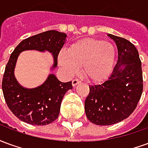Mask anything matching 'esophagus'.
<instances>
[{
    "mask_svg": "<svg viewBox=\"0 0 148 148\" xmlns=\"http://www.w3.org/2000/svg\"><path fill=\"white\" fill-rule=\"evenodd\" d=\"M81 82V81L79 79H77V78H75L74 80L72 81V85H73V86H77V84H79Z\"/></svg>",
    "mask_w": 148,
    "mask_h": 148,
    "instance_id": "obj_1",
    "label": "esophagus"
}]
</instances>
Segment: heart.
Here are the masks:
<instances>
[{
  "label": "heart",
  "instance_id": "b5f03b06",
  "mask_svg": "<svg viewBox=\"0 0 148 148\" xmlns=\"http://www.w3.org/2000/svg\"><path fill=\"white\" fill-rule=\"evenodd\" d=\"M116 51L111 43L97 39H83L74 42L67 51H61L58 63L67 74H74L82 66L88 80L100 82L111 73Z\"/></svg>",
  "mask_w": 148,
  "mask_h": 148
}]
</instances>
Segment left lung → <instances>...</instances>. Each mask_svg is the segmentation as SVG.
Here are the masks:
<instances>
[{
	"label": "left lung",
	"mask_w": 148,
	"mask_h": 148,
	"mask_svg": "<svg viewBox=\"0 0 148 148\" xmlns=\"http://www.w3.org/2000/svg\"><path fill=\"white\" fill-rule=\"evenodd\" d=\"M108 36L117 47V63L105 82L90 86L85 101L87 118L97 125H111L128 117L143 93V72L137 49L126 39Z\"/></svg>",
	"instance_id": "left-lung-1"
}]
</instances>
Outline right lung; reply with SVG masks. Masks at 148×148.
Wrapping results in <instances>:
<instances>
[{"label":"right lung","instance_id":"obj_1","mask_svg":"<svg viewBox=\"0 0 148 148\" xmlns=\"http://www.w3.org/2000/svg\"><path fill=\"white\" fill-rule=\"evenodd\" d=\"M66 38V34L58 31L44 32L21 41L10 55L2 79V90L8 107L21 121L33 125L52 123L58 118L65 93L73 86L71 82H62L51 74L40 86L34 89L22 87L14 76L18 56L27 50L48 51L54 56L52 68L55 69Z\"/></svg>","mask_w":148,"mask_h":148}]
</instances>
